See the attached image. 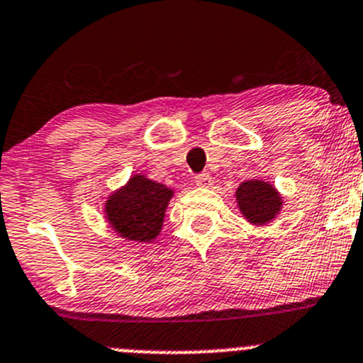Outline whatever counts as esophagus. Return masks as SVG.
Instances as JSON below:
<instances>
[{
  "instance_id": "obj_1",
  "label": "esophagus",
  "mask_w": 363,
  "mask_h": 363,
  "mask_svg": "<svg viewBox=\"0 0 363 363\" xmlns=\"http://www.w3.org/2000/svg\"><path fill=\"white\" fill-rule=\"evenodd\" d=\"M195 184L199 186V188H211L213 186V179L209 174H201L195 177Z\"/></svg>"
}]
</instances>
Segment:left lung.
I'll use <instances>...</instances> for the list:
<instances>
[{
    "mask_svg": "<svg viewBox=\"0 0 363 363\" xmlns=\"http://www.w3.org/2000/svg\"><path fill=\"white\" fill-rule=\"evenodd\" d=\"M235 199L243 218L258 228L274 222L283 209V195L263 179L243 181L236 188Z\"/></svg>",
    "mask_w": 363,
    "mask_h": 363,
    "instance_id": "8db88e82",
    "label": "left lung"
}]
</instances>
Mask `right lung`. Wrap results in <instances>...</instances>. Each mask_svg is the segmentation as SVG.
Returning a JSON list of instances; mask_svg holds the SVG:
<instances>
[{"label": "right lung", "instance_id": "obj_1", "mask_svg": "<svg viewBox=\"0 0 363 363\" xmlns=\"http://www.w3.org/2000/svg\"><path fill=\"white\" fill-rule=\"evenodd\" d=\"M175 189L143 174L130 175L127 182L107 195L104 218L118 238L130 243H150L162 231L166 208Z\"/></svg>", "mask_w": 363, "mask_h": 363}]
</instances>
